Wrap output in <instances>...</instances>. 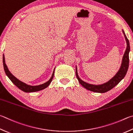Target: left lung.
<instances>
[{
    "mask_svg": "<svg viewBox=\"0 0 133 133\" xmlns=\"http://www.w3.org/2000/svg\"><path fill=\"white\" fill-rule=\"evenodd\" d=\"M123 33L124 35L125 41H126L127 43V48L125 49V51L124 52V54L123 55L122 59V62L121 64V66L117 71V73L116 74L115 76L111 78L109 81H108L107 83L104 84H100V85H94V84H88L86 82H84L78 76V73H77V69L76 66V77L79 83L81 84V85L86 88L87 90L89 91L95 92L98 93H104L110 90L111 89L114 88L115 87L119 84L120 81L124 78L125 77V74L127 73L128 68H129V52H130V43L129 41V39H127L126 35H125V33L123 30H122Z\"/></svg>",
    "mask_w": 133,
    "mask_h": 133,
    "instance_id": "obj_1",
    "label": "left lung"
}]
</instances>
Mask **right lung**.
<instances>
[{
	"instance_id": "obj_1",
	"label": "right lung",
	"mask_w": 133,
	"mask_h": 133,
	"mask_svg": "<svg viewBox=\"0 0 133 133\" xmlns=\"http://www.w3.org/2000/svg\"><path fill=\"white\" fill-rule=\"evenodd\" d=\"M3 67H4V71H5L6 74L7 75L9 79L11 81L12 83H13L14 85H15L16 87L20 89V90H22L24 92H36V91H39L41 90H42L43 89L46 88L48 87L50 83H51V81L53 79V77L54 76V71H55V69L54 71L53 72L52 76L51 77V78L49 79V81H48L47 82H46L45 83L41 84V85H35V86H32V85H28L23 82L19 80L18 79L16 78V77H14L13 74H12L10 71L9 70V69L7 67L6 64L5 63V59H4V54L3 55Z\"/></svg>"
}]
</instances>
